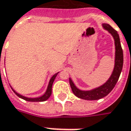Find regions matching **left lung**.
<instances>
[{
	"instance_id": "obj_1",
	"label": "left lung",
	"mask_w": 131,
	"mask_h": 131,
	"mask_svg": "<svg viewBox=\"0 0 131 131\" xmlns=\"http://www.w3.org/2000/svg\"><path fill=\"white\" fill-rule=\"evenodd\" d=\"M102 26L104 29L107 30L112 35L115 39V67L113 73L110 77L107 82L100 87L94 89L90 91H82L80 90L74 85L73 82L71 79H69V83L71 87L72 92L77 97L86 100H97L107 96L110 92H111L116 85L118 79L120 77L123 65V52L121 47V41L119 35L117 31L115 30L113 27L107 24H103Z\"/></svg>"
}]
</instances>
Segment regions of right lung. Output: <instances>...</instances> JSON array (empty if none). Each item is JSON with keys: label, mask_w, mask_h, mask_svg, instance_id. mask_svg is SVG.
Masks as SVG:
<instances>
[{"label": "right lung", "mask_w": 131, "mask_h": 131, "mask_svg": "<svg viewBox=\"0 0 131 131\" xmlns=\"http://www.w3.org/2000/svg\"><path fill=\"white\" fill-rule=\"evenodd\" d=\"M58 73H55V74H54L53 76H52V78L50 79V80L49 84H48L47 91H46V92L43 94L42 96H39V97H37V98H29V97H26V96H22V95H21V94H19L18 93L15 92L14 89H13V91L14 92L15 94H16L18 97H20V98H21V99H23V100H24L26 101H29V102H44V101H46L47 100L49 99V97L51 95L52 84H53V81H55V77L57 76Z\"/></svg>", "instance_id": "right-lung-1"}]
</instances>
